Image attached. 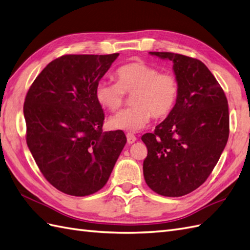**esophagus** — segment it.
<instances>
[{"instance_id": "34e87169", "label": "esophagus", "mask_w": 250, "mask_h": 250, "mask_svg": "<svg viewBox=\"0 0 250 250\" xmlns=\"http://www.w3.org/2000/svg\"><path fill=\"white\" fill-rule=\"evenodd\" d=\"M126 140H127V144L132 145L133 143L136 142V136L134 135V134H132V133H127L126 134Z\"/></svg>"}]
</instances>
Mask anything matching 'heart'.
<instances>
[{
  "label": "heart",
  "mask_w": 250,
  "mask_h": 250,
  "mask_svg": "<svg viewBox=\"0 0 250 250\" xmlns=\"http://www.w3.org/2000/svg\"><path fill=\"white\" fill-rule=\"evenodd\" d=\"M114 75L117 82L101 80L96 84V100L102 107L116 112L129 95L133 106L110 118L112 129L137 132L149 124L152 116L163 119L173 111L180 94V83L174 74L159 73L151 64L137 61L124 64Z\"/></svg>",
  "instance_id": "b5f03b06"
}]
</instances>
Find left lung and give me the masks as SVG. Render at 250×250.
<instances>
[{
  "mask_svg": "<svg viewBox=\"0 0 250 250\" xmlns=\"http://www.w3.org/2000/svg\"><path fill=\"white\" fill-rule=\"evenodd\" d=\"M150 55L173 62L180 94L169 116L156 125L154 133L142 137L148 149L145 181L158 194L183 196L205 183L225 149L228 102L202 61L173 53Z\"/></svg>",
  "mask_w": 250,
  "mask_h": 250,
  "instance_id": "8db88e82",
  "label": "left lung"
}]
</instances>
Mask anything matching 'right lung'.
Segmentation results:
<instances>
[{
	"mask_svg": "<svg viewBox=\"0 0 250 250\" xmlns=\"http://www.w3.org/2000/svg\"><path fill=\"white\" fill-rule=\"evenodd\" d=\"M118 56H62L47 64L25 98L28 149L43 176L65 194L100 190L126 143L123 131L102 132L104 113L95 97Z\"/></svg>",
	"mask_w": 250,
	"mask_h": 250,
	"instance_id": "right-lung-1",
	"label": "right lung"
}]
</instances>
